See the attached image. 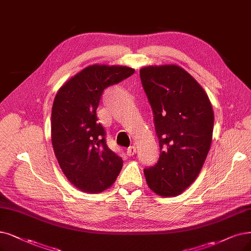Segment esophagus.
Listing matches in <instances>:
<instances>
[{"label": "esophagus", "mask_w": 251, "mask_h": 251, "mask_svg": "<svg viewBox=\"0 0 251 251\" xmlns=\"http://www.w3.org/2000/svg\"><path fill=\"white\" fill-rule=\"evenodd\" d=\"M136 151H137V149H136L135 146H129V147L126 149V154H127L128 156H132V155H134V154L136 153Z\"/></svg>", "instance_id": "1"}]
</instances>
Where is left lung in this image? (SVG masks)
Segmentation results:
<instances>
[{
	"label": "left lung",
	"mask_w": 251,
	"mask_h": 251,
	"mask_svg": "<svg viewBox=\"0 0 251 251\" xmlns=\"http://www.w3.org/2000/svg\"><path fill=\"white\" fill-rule=\"evenodd\" d=\"M151 106L160 154L144 169L149 188L162 197L182 194L205 163L212 141L214 114L203 87L176 65L140 69Z\"/></svg>",
	"instance_id": "8db88e82"
}]
</instances>
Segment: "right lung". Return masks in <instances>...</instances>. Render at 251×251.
I'll return each mask as SVG.
<instances>
[{"label":"right lung","mask_w":251,"mask_h":251,"mask_svg":"<svg viewBox=\"0 0 251 251\" xmlns=\"http://www.w3.org/2000/svg\"><path fill=\"white\" fill-rule=\"evenodd\" d=\"M135 73L126 66L93 65L58 89L51 111V143L67 179L84 193L111 186L124 160L106 143L97 109L104 89Z\"/></svg>","instance_id":"1"}]
</instances>
